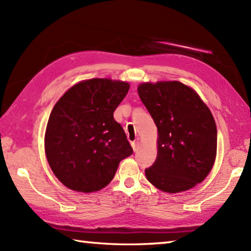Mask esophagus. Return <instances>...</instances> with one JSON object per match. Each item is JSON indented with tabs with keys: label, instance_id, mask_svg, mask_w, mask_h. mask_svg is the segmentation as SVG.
I'll return each mask as SVG.
<instances>
[{
	"label": "esophagus",
	"instance_id": "34e87169",
	"mask_svg": "<svg viewBox=\"0 0 251 251\" xmlns=\"http://www.w3.org/2000/svg\"><path fill=\"white\" fill-rule=\"evenodd\" d=\"M131 147H132V150H134V152H137L138 149H139V142L138 141L131 142Z\"/></svg>",
	"mask_w": 251,
	"mask_h": 251
}]
</instances>
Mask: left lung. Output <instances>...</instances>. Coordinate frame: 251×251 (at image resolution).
Here are the masks:
<instances>
[{
	"instance_id": "obj_1",
	"label": "left lung",
	"mask_w": 251,
	"mask_h": 251,
	"mask_svg": "<svg viewBox=\"0 0 251 251\" xmlns=\"http://www.w3.org/2000/svg\"><path fill=\"white\" fill-rule=\"evenodd\" d=\"M137 89L157 127V156L146 169L148 181L167 193L194 188L216 161L217 127L209 108L178 81L145 82Z\"/></svg>"
}]
</instances>
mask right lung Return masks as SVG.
<instances>
[{
    "label": "right lung",
    "mask_w": 251,
    "mask_h": 251,
    "mask_svg": "<svg viewBox=\"0 0 251 251\" xmlns=\"http://www.w3.org/2000/svg\"><path fill=\"white\" fill-rule=\"evenodd\" d=\"M129 83L90 78L73 85L52 108L44 147L52 173L68 189L83 193L108 185L120 162L132 154L113 113Z\"/></svg>",
    "instance_id": "add662e5"
}]
</instances>
